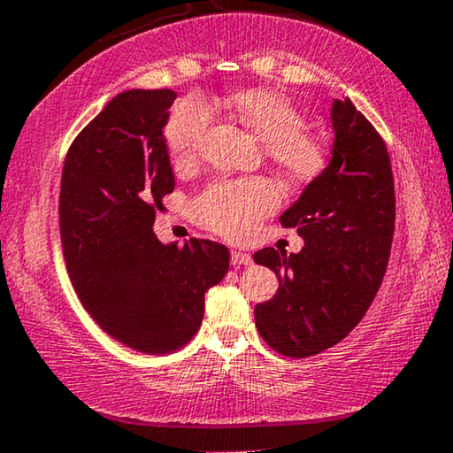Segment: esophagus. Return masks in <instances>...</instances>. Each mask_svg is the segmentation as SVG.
Instances as JSON below:
<instances>
[{
  "instance_id": "obj_1",
  "label": "esophagus",
  "mask_w": 453,
  "mask_h": 453,
  "mask_svg": "<svg viewBox=\"0 0 453 453\" xmlns=\"http://www.w3.org/2000/svg\"><path fill=\"white\" fill-rule=\"evenodd\" d=\"M232 265L234 266H248V265H252V257L244 250H232Z\"/></svg>"
}]
</instances>
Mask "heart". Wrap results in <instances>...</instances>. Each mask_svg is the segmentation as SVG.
I'll use <instances>...</instances> for the list:
<instances>
[{
    "label": "heart",
    "mask_w": 453,
    "mask_h": 453,
    "mask_svg": "<svg viewBox=\"0 0 453 453\" xmlns=\"http://www.w3.org/2000/svg\"><path fill=\"white\" fill-rule=\"evenodd\" d=\"M226 106L263 142L266 160L288 182L308 184L326 168L328 143L305 127L303 112L285 94L252 88L227 96ZM211 123L213 112L205 100L190 96L178 102L164 129L172 162H193ZM279 201L281 195L269 178L219 180L195 201V215L203 227L224 238L246 240Z\"/></svg>",
    "instance_id": "b5f03b06"
}]
</instances>
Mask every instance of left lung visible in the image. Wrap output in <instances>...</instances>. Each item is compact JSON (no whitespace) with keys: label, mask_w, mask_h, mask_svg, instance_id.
Segmentation results:
<instances>
[{"label":"left lung","mask_w":453,"mask_h":453,"mask_svg":"<svg viewBox=\"0 0 453 453\" xmlns=\"http://www.w3.org/2000/svg\"><path fill=\"white\" fill-rule=\"evenodd\" d=\"M330 120V164L279 218L297 227L303 248L254 254L279 277L277 296L254 308L258 334L296 359L334 347L361 322L384 279L396 219L384 139L349 98L334 100Z\"/></svg>","instance_id":"1"}]
</instances>
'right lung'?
<instances>
[{"instance_id": "add662e5", "label": "right lung", "mask_w": 453, "mask_h": 453, "mask_svg": "<svg viewBox=\"0 0 453 453\" xmlns=\"http://www.w3.org/2000/svg\"><path fill=\"white\" fill-rule=\"evenodd\" d=\"M172 90H129L88 123L65 156L63 257L98 326L139 353L165 355L199 330L205 291L229 269L224 244H162L156 211L174 190L164 127Z\"/></svg>"}]
</instances>
